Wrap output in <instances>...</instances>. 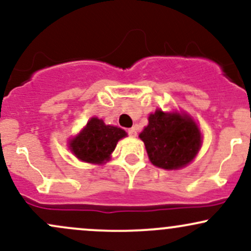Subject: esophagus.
<instances>
[{"label": "esophagus", "instance_id": "1", "mask_svg": "<svg viewBox=\"0 0 251 251\" xmlns=\"http://www.w3.org/2000/svg\"><path fill=\"white\" fill-rule=\"evenodd\" d=\"M127 133H128V136H131V137H136V136H137V131H136V128H134V127L130 128V130H127Z\"/></svg>", "mask_w": 251, "mask_h": 251}]
</instances>
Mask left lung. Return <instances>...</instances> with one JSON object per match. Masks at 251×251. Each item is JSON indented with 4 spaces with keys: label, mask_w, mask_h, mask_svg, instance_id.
Segmentation results:
<instances>
[{
    "label": "left lung",
    "mask_w": 251,
    "mask_h": 251,
    "mask_svg": "<svg viewBox=\"0 0 251 251\" xmlns=\"http://www.w3.org/2000/svg\"><path fill=\"white\" fill-rule=\"evenodd\" d=\"M151 163L163 169H178L192 162L201 144L197 124L187 115L157 109L139 134Z\"/></svg>",
    "instance_id": "1"
}]
</instances>
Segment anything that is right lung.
I'll return each instance as SVG.
<instances>
[{
	"instance_id": "add662e5",
	"label": "right lung",
	"mask_w": 251,
	"mask_h": 251,
	"mask_svg": "<svg viewBox=\"0 0 251 251\" xmlns=\"http://www.w3.org/2000/svg\"><path fill=\"white\" fill-rule=\"evenodd\" d=\"M126 132L115 126L106 125L103 120L92 118L84 130L70 142V149L77 158L88 163L101 164L108 161L118 140Z\"/></svg>"
}]
</instances>
